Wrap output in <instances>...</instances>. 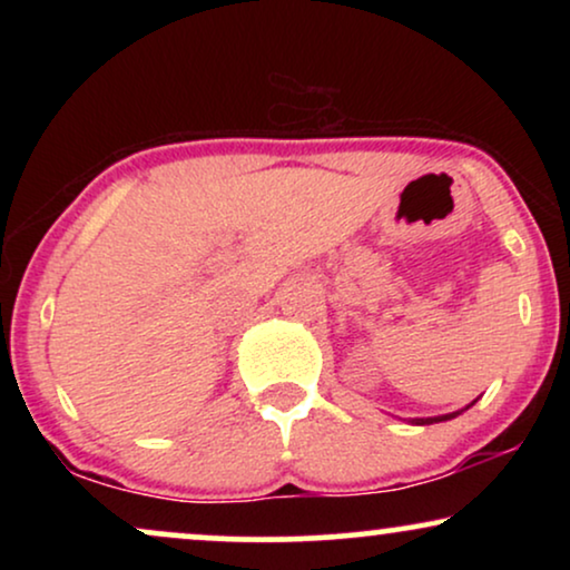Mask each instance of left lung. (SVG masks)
Returning a JSON list of instances; mask_svg holds the SVG:
<instances>
[{
    "mask_svg": "<svg viewBox=\"0 0 570 570\" xmlns=\"http://www.w3.org/2000/svg\"><path fill=\"white\" fill-rule=\"evenodd\" d=\"M466 407H470V404H466ZM464 407V410H466ZM464 410H459V412H451V415H439V417H415L412 420V423L415 425H431V423H443V420H451V417H456V415H462Z\"/></svg>",
    "mask_w": 570,
    "mask_h": 570,
    "instance_id": "1",
    "label": "left lung"
}]
</instances>
